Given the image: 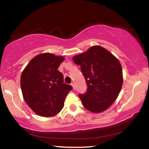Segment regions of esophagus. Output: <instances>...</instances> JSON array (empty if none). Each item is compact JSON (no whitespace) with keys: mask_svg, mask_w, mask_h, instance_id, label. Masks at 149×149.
<instances>
[{"mask_svg":"<svg viewBox=\"0 0 149 149\" xmlns=\"http://www.w3.org/2000/svg\"><path fill=\"white\" fill-rule=\"evenodd\" d=\"M71 85H72V87H73V89H75V85H74V83H72V84H71Z\"/></svg>","mask_w":149,"mask_h":149,"instance_id":"34e87169","label":"esophagus"}]
</instances>
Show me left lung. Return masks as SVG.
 <instances>
[{"label":"left lung","instance_id":"8db88e82","mask_svg":"<svg viewBox=\"0 0 149 149\" xmlns=\"http://www.w3.org/2000/svg\"><path fill=\"white\" fill-rule=\"evenodd\" d=\"M81 66L87 89L79 94L84 107L93 113L107 110L117 99L122 89V65L112 53L100 46H93L86 52L73 57Z\"/></svg>","mask_w":149,"mask_h":149}]
</instances>
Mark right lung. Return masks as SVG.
<instances>
[{
  "mask_svg": "<svg viewBox=\"0 0 149 149\" xmlns=\"http://www.w3.org/2000/svg\"><path fill=\"white\" fill-rule=\"evenodd\" d=\"M64 60L51 53L40 54L25 68L20 85L24 99L32 110L41 116L52 117L64 107L71 85L64 84L58 68Z\"/></svg>",
  "mask_w": 149,
  "mask_h": 149,
  "instance_id": "1",
  "label": "right lung"
}]
</instances>
